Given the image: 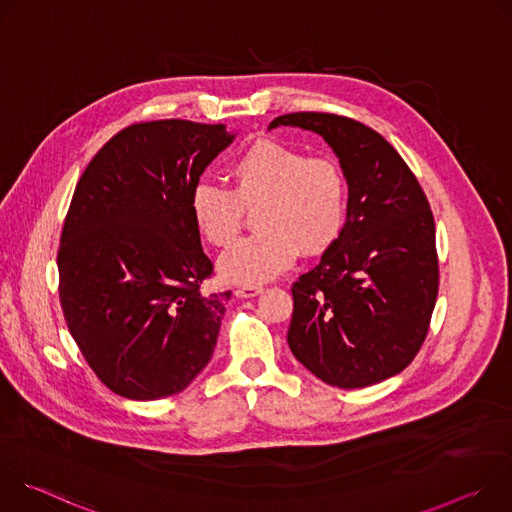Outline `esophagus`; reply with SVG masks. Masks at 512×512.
<instances>
[{
  "label": "esophagus",
  "mask_w": 512,
  "mask_h": 512,
  "mask_svg": "<svg viewBox=\"0 0 512 512\" xmlns=\"http://www.w3.org/2000/svg\"><path fill=\"white\" fill-rule=\"evenodd\" d=\"M263 291V287H257V285H247V287H239L235 294L239 296V298H255V296H259Z\"/></svg>",
  "instance_id": "esophagus-1"
}]
</instances>
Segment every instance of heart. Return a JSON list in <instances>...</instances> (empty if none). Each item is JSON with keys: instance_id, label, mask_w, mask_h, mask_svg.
Wrapping results in <instances>:
<instances>
[{"instance_id": "b5f03b06", "label": "heart", "mask_w": 512, "mask_h": 512, "mask_svg": "<svg viewBox=\"0 0 512 512\" xmlns=\"http://www.w3.org/2000/svg\"><path fill=\"white\" fill-rule=\"evenodd\" d=\"M231 190L200 182L188 208L202 239L229 247L253 212L259 233L229 249L218 271L241 285H261L283 273L304 255H320L338 239L348 202L342 168L328 158H308L304 152L273 139H257L229 166Z\"/></svg>"}]
</instances>
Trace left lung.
Here are the masks:
<instances>
[{
	"instance_id": "obj_1",
	"label": "left lung",
	"mask_w": 512,
	"mask_h": 512,
	"mask_svg": "<svg viewBox=\"0 0 512 512\" xmlns=\"http://www.w3.org/2000/svg\"><path fill=\"white\" fill-rule=\"evenodd\" d=\"M318 133L346 176V223L320 263L291 287L287 344L320 381L362 389L399 375L419 352L437 298L435 223L429 202L393 145L332 113H289Z\"/></svg>"
}]
</instances>
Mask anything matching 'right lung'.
Instances as JSON below:
<instances>
[{
    "instance_id": "add662e5",
    "label": "right lung",
    "mask_w": 512,
    "mask_h": 512,
    "mask_svg": "<svg viewBox=\"0 0 512 512\" xmlns=\"http://www.w3.org/2000/svg\"><path fill=\"white\" fill-rule=\"evenodd\" d=\"M225 125L135 123L83 172L58 251L60 304L89 367L113 393L156 401L206 367L231 291H204L212 263L188 200L233 143Z\"/></svg>"
}]
</instances>
